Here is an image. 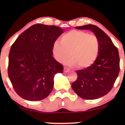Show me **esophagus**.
<instances>
[{
    "label": "esophagus",
    "instance_id": "esophagus-1",
    "mask_svg": "<svg viewBox=\"0 0 125 125\" xmlns=\"http://www.w3.org/2000/svg\"><path fill=\"white\" fill-rule=\"evenodd\" d=\"M69 71L70 70L68 69V68H66V67H64V72L65 73H68V72H69Z\"/></svg>",
    "mask_w": 125,
    "mask_h": 125
}]
</instances>
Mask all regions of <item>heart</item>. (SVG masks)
<instances>
[{"label":"heart","mask_w":125,"mask_h":125,"mask_svg":"<svg viewBox=\"0 0 125 125\" xmlns=\"http://www.w3.org/2000/svg\"><path fill=\"white\" fill-rule=\"evenodd\" d=\"M61 43L53 44L52 52L58 62H62L69 56L65 64L71 67H89L96 60L99 53V43L96 36L81 31L72 30L62 36Z\"/></svg>","instance_id":"obj_1"}]
</instances>
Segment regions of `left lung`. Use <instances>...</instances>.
I'll return each mask as SVG.
<instances>
[{
	"instance_id": "1",
	"label": "left lung",
	"mask_w": 125,
	"mask_h": 125,
	"mask_svg": "<svg viewBox=\"0 0 125 125\" xmlns=\"http://www.w3.org/2000/svg\"><path fill=\"white\" fill-rule=\"evenodd\" d=\"M75 28L91 31L98 40L96 60L89 67L77 71V79L72 84L81 98L95 100L108 93L113 86L119 72L118 51L110 37L96 25L87 24Z\"/></svg>"
}]
</instances>
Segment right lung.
I'll return each mask as SVG.
<instances>
[{"mask_svg":"<svg viewBox=\"0 0 125 125\" xmlns=\"http://www.w3.org/2000/svg\"><path fill=\"white\" fill-rule=\"evenodd\" d=\"M63 33L60 27L37 24L24 31L12 45L8 76L21 98L37 101L52 91L54 76L64 69L52 56V46Z\"/></svg>","mask_w":125,"mask_h":125,"instance_id":"add662e5","label":"right lung"}]
</instances>
